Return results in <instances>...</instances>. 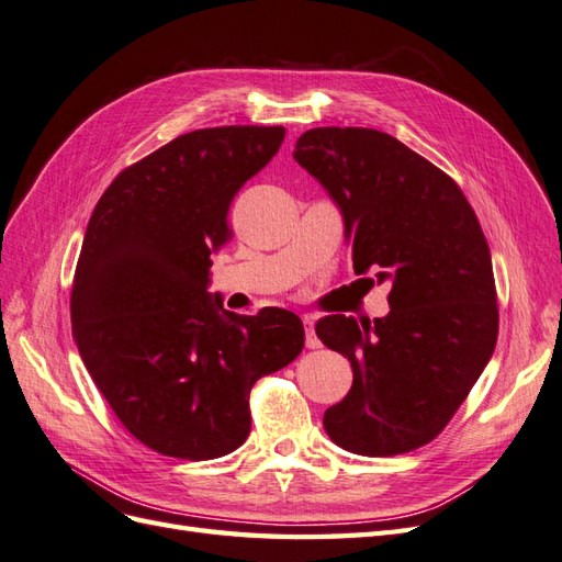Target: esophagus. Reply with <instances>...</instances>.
I'll return each mask as SVG.
<instances>
[{"label":"esophagus","instance_id":"34e87169","mask_svg":"<svg viewBox=\"0 0 562 562\" xmlns=\"http://www.w3.org/2000/svg\"><path fill=\"white\" fill-rule=\"evenodd\" d=\"M302 323H304V342H307L310 349H318V347H321V339L316 337V330H314L316 316L304 314V316H302Z\"/></svg>","mask_w":562,"mask_h":562}]
</instances>
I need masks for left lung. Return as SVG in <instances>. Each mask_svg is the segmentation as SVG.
Segmentation results:
<instances>
[{"instance_id":"1","label":"left lung","mask_w":562,"mask_h":562,"mask_svg":"<svg viewBox=\"0 0 562 562\" xmlns=\"http://www.w3.org/2000/svg\"><path fill=\"white\" fill-rule=\"evenodd\" d=\"M293 159L342 213L356 274L391 283V312L375 323L345 314L316 323L321 342L353 370L323 429L353 454L411 452L443 431L497 345L479 217L452 178L375 128H312Z\"/></svg>"}]
</instances>
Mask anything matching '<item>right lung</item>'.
I'll list each match as a JSON object with an SVG mask.
<instances>
[{"instance_id": "1", "label": "right lung", "mask_w": 562, "mask_h": 562, "mask_svg": "<svg viewBox=\"0 0 562 562\" xmlns=\"http://www.w3.org/2000/svg\"><path fill=\"white\" fill-rule=\"evenodd\" d=\"M283 135L184 133L119 173L89 220L70 300L75 342L119 422L166 457L196 462L244 446L252 384L304 347L293 312L241 316L209 293L232 201Z\"/></svg>"}]
</instances>
